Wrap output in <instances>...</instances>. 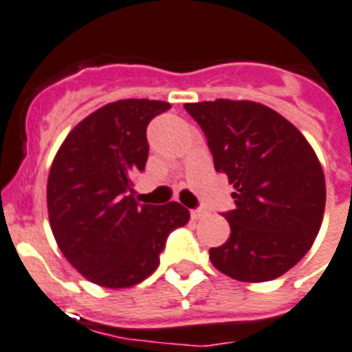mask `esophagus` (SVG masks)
Masks as SVG:
<instances>
[{
	"mask_svg": "<svg viewBox=\"0 0 352 352\" xmlns=\"http://www.w3.org/2000/svg\"><path fill=\"white\" fill-rule=\"evenodd\" d=\"M206 215H208V211H206V210H191V219H193V221L204 219Z\"/></svg>",
	"mask_w": 352,
	"mask_h": 352,
	"instance_id": "obj_1",
	"label": "esophagus"
}]
</instances>
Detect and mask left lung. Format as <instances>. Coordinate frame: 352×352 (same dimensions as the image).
Returning <instances> with one entry per match:
<instances>
[{
	"label": "left lung",
	"instance_id": "8db88e82",
	"mask_svg": "<svg viewBox=\"0 0 352 352\" xmlns=\"http://www.w3.org/2000/svg\"><path fill=\"white\" fill-rule=\"evenodd\" d=\"M184 108L235 190V210L224 213L230 239L211 248V264L241 282L278 278L311 250L324 219L325 177L315 150L260 102L217 99Z\"/></svg>",
	"mask_w": 352,
	"mask_h": 352
}]
</instances>
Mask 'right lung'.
I'll return each mask as SVG.
<instances>
[{
  "instance_id": "1",
  "label": "right lung",
  "mask_w": 352,
  "mask_h": 352,
  "mask_svg": "<svg viewBox=\"0 0 352 352\" xmlns=\"http://www.w3.org/2000/svg\"><path fill=\"white\" fill-rule=\"evenodd\" d=\"M170 102L122 99L85 117L54 157L48 221L65 258L87 280L121 289L159 265L166 236L190 221L179 202L139 204L133 177L148 159L146 126Z\"/></svg>"
}]
</instances>
